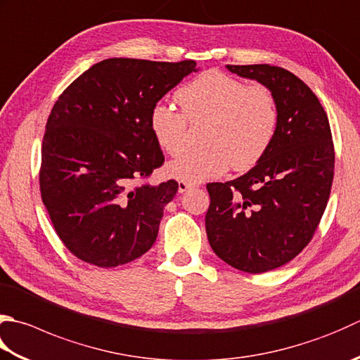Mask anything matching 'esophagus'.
Segmentation results:
<instances>
[{"instance_id":"34e87169","label":"esophagus","mask_w":360,"mask_h":360,"mask_svg":"<svg viewBox=\"0 0 360 360\" xmlns=\"http://www.w3.org/2000/svg\"><path fill=\"white\" fill-rule=\"evenodd\" d=\"M178 187H179V193H184V192H187V190L193 188L195 186H193V184H190V182H186V181H179Z\"/></svg>"}]
</instances>
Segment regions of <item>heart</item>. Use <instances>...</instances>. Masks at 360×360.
<instances>
[{
    "label": "heart",
    "mask_w": 360,
    "mask_h": 360,
    "mask_svg": "<svg viewBox=\"0 0 360 360\" xmlns=\"http://www.w3.org/2000/svg\"><path fill=\"white\" fill-rule=\"evenodd\" d=\"M172 105H154L150 129L158 145L170 156L187 146L188 122H206L202 150L187 151L167 167L168 174L196 184L223 174L231 165L248 170L269 151L279 126L276 96L264 84H246L218 70L193 77L176 91Z\"/></svg>",
    "instance_id": "1"
}]
</instances>
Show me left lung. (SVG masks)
Wrapping results in <instances>:
<instances>
[{"instance_id": "8db88e82", "label": "left lung", "mask_w": 360, "mask_h": 360, "mask_svg": "<svg viewBox=\"0 0 360 360\" xmlns=\"http://www.w3.org/2000/svg\"><path fill=\"white\" fill-rule=\"evenodd\" d=\"M228 70L271 89L279 126L255 168L206 186V232L224 262L265 273L297 257L319 228L334 179L333 134L319 98L292 72L266 63Z\"/></svg>"}]
</instances>
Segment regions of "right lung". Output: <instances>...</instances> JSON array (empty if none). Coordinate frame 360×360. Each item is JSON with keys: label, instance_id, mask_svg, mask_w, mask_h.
I'll return each instance as SVG.
<instances>
[{"label": "right lung", "instance_id": "add662e5", "mask_svg": "<svg viewBox=\"0 0 360 360\" xmlns=\"http://www.w3.org/2000/svg\"><path fill=\"white\" fill-rule=\"evenodd\" d=\"M195 70V60L105 59L54 103L41 142L40 193L56 234L77 259L112 269L156 242L178 182H148L165 160L150 115Z\"/></svg>", "mask_w": 360, "mask_h": 360}]
</instances>
